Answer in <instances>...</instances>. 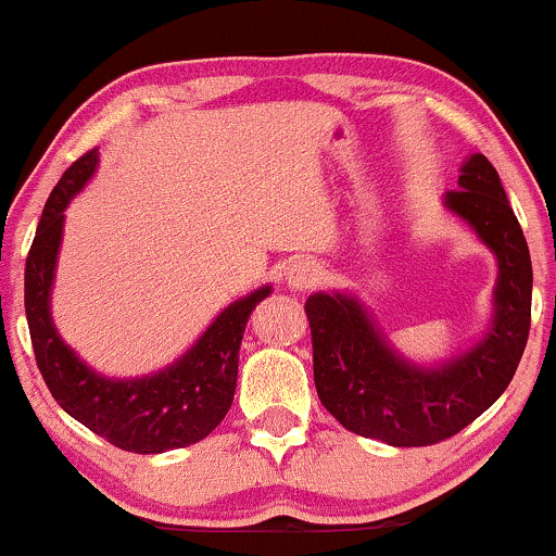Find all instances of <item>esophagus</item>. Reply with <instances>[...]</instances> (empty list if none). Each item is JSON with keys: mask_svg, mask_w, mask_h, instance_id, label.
Here are the masks:
<instances>
[{"mask_svg": "<svg viewBox=\"0 0 556 556\" xmlns=\"http://www.w3.org/2000/svg\"><path fill=\"white\" fill-rule=\"evenodd\" d=\"M318 279H321V271H318V266L314 261H295V264L290 266L285 274V282L290 290H308V287H314Z\"/></svg>", "mask_w": 556, "mask_h": 556, "instance_id": "1", "label": "esophagus"}]
</instances>
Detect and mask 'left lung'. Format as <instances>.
I'll return each instance as SVG.
<instances>
[{"mask_svg":"<svg viewBox=\"0 0 556 556\" xmlns=\"http://www.w3.org/2000/svg\"><path fill=\"white\" fill-rule=\"evenodd\" d=\"M457 188L444 193L442 206L496 258L491 324L470 348L426 366L394 348L353 292H314L305 300L318 400L358 437L392 446L442 442L489 410L518 371L531 329L528 242L486 156L465 159Z\"/></svg>","mask_w":556,"mask_h":556,"instance_id":"left-lung-1","label":"left lung"}]
</instances>
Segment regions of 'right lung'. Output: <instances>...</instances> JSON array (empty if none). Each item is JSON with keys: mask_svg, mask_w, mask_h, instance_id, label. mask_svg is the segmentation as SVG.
Segmentation results:
<instances>
[{"mask_svg": "<svg viewBox=\"0 0 556 556\" xmlns=\"http://www.w3.org/2000/svg\"><path fill=\"white\" fill-rule=\"evenodd\" d=\"M96 167L99 149L80 156L60 177L25 258V318L38 371L67 416L119 450L136 455L180 450L206 439L227 416L238 387L242 331L253 308L271 295V285L229 303L169 366L132 379L99 374L62 340L52 318L65 208L96 175Z\"/></svg>", "mask_w": 556, "mask_h": 556, "instance_id": "1", "label": "right lung"}]
</instances>
